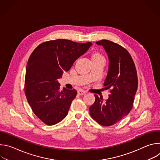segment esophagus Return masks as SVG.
Wrapping results in <instances>:
<instances>
[{
  "label": "esophagus",
  "mask_w": 160,
  "mask_h": 160,
  "mask_svg": "<svg viewBox=\"0 0 160 160\" xmlns=\"http://www.w3.org/2000/svg\"><path fill=\"white\" fill-rule=\"evenodd\" d=\"M78 94L79 95H85L86 94V92H85V91L83 90H79L78 91Z\"/></svg>",
  "instance_id": "obj_1"
}]
</instances>
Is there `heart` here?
I'll return each instance as SVG.
<instances>
[{"label":"heart","instance_id":"obj_1","mask_svg":"<svg viewBox=\"0 0 160 160\" xmlns=\"http://www.w3.org/2000/svg\"><path fill=\"white\" fill-rule=\"evenodd\" d=\"M94 58H103L101 54H100L99 53H95L93 54L92 59H94Z\"/></svg>","mask_w":160,"mask_h":160}]
</instances>
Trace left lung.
Instances as JSON below:
<instances>
[{
    "label": "left lung",
    "mask_w": 160,
    "mask_h": 160,
    "mask_svg": "<svg viewBox=\"0 0 160 160\" xmlns=\"http://www.w3.org/2000/svg\"><path fill=\"white\" fill-rule=\"evenodd\" d=\"M105 50L109 59L108 74L104 82L112 88L106 102L95 95L89 108L90 115L102 126H111L127 116L133 108L138 80L135 66L128 52L120 45L107 40L97 42Z\"/></svg>",
    "instance_id": "obj_1"
}]
</instances>
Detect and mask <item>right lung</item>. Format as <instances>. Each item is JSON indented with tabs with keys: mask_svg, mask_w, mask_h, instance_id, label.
Returning a JSON list of instances; mask_svg holds the SVG:
<instances>
[{
	"mask_svg": "<svg viewBox=\"0 0 160 160\" xmlns=\"http://www.w3.org/2000/svg\"><path fill=\"white\" fill-rule=\"evenodd\" d=\"M92 43L66 39L43 42L33 51L26 68L25 92L35 115L48 125L62 121L68 115L77 90L63 88L60 78Z\"/></svg>",
	"mask_w": 160,
	"mask_h": 160,
	"instance_id": "add662e5",
	"label": "right lung"
}]
</instances>
